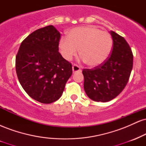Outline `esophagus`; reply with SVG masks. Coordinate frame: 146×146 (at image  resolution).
Masks as SVG:
<instances>
[{"label":"esophagus","instance_id":"esophagus-1","mask_svg":"<svg viewBox=\"0 0 146 146\" xmlns=\"http://www.w3.org/2000/svg\"><path fill=\"white\" fill-rule=\"evenodd\" d=\"M81 71V68H80V66H78L77 64L73 65V73H75V72Z\"/></svg>","mask_w":146,"mask_h":146}]
</instances>
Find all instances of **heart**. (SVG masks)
Returning a JSON list of instances; mask_svg holds the SVG:
<instances>
[{
  "instance_id": "b5f03b06",
  "label": "heart",
  "mask_w": 146,
  "mask_h": 146,
  "mask_svg": "<svg viewBox=\"0 0 146 146\" xmlns=\"http://www.w3.org/2000/svg\"><path fill=\"white\" fill-rule=\"evenodd\" d=\"M113 40L108 32L91 25L78 27L68 31L67 38H62L59 49L63 58L71 60L77 54L90 67L103 64L109 56Z\"/></svg>"
}]
</instances>
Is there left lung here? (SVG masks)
<instances>
[{
  "mask_svg": "<svg viewBox=\"0 0 146 146\" xmlns=\"http://www.w3.org/2000/svg\"><path fill=\"white\" fill-rule=\"evenodd\" d=\"M110 33L113 41L111 55L101 65L82 71L84 88L87 96L95 102H109L119 95L133 66L132 50L124 38L113 31Z\"/></svg>",
  "mask_w": 146,
  "mask_h": 146,
  "instance_id": "obj_1",
  "label": "left lung"
}]
</instances>
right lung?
Masks as SVG:
<instances>
[{"label":"right lung","mask_w":146,"mask_h":146,"mask_svg":"<svg viewBox=\"0 0 146 146\" xmlns=\"http://www.w3.org/2000/svg\"><path fill=\"white\" fill-rule=\"evenodd\" d=\"M60 33L53 25L37 29L22 42L16 70L22 87L43 104L57 101L71 76L72 64L59 53Z\"/></svg>","instance_id":"right-lung-1"}]
</instances>
